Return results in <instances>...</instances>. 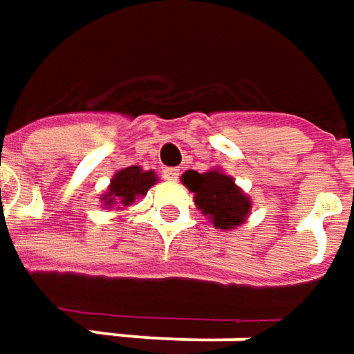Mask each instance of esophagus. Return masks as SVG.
<instances>
[{
	"label": "esophagus",
	"instance_id": "1",
	"mask_svg": "<svg viewBox=\"0 0 354 354\" xmlns=\"http://www.w3.org/2000/svg\"><path fill=\"white\" fill-rule=\"evenodd\" d=\"M163 177H165L167 181H177V179H179V169H177V167H165V169H163Z\"/></svg>",
	"mask_w": 354,
	"mask_h": 354
}]
</instances>
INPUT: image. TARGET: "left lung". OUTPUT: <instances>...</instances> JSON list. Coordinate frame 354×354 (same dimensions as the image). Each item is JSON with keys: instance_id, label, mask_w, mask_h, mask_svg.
Wrapping results in <instances>:
<instances>
[{"instance_id": "1", "label": "left lung", "mask_w": 354, "mask_h": 354, "mask_svg": "<svg viewBox=\"0 0 354 354\" xmlns=\"http://www.w3.org/2000/svg\"><path fill=\"white\" fill-rule=\"evenodd\" d=\"M185 187L195 193V205L212 225L223 230L240 226L250 214L252 203L248 195L234 183L230 175L211 169L207 173L187 171L183 173Z\"/></svg>"}]
</instances>
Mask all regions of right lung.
<instances>
[{"instance_id":"1","label":"right lung","mask_w":354,"mask_h":354,"mask_svg":"<svg viewBox=\"0 0 354 354\" xmlns=\"http://www.w3.org/2000/svg\"><path fill=\"white\" fill-rule=\"evenodd\" d=\"M157 183L156 171H143L140 165H131L126 169H120L112 177L110 187L102 195L104 207L110 211L112 207L124 209L129 207L138 197H143L151 185Z\"/></svg>"}]
</instances>
